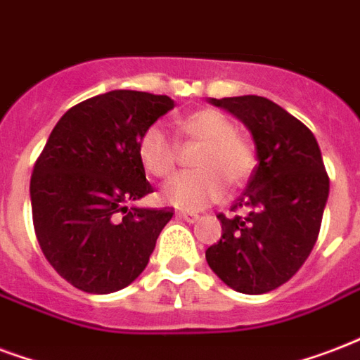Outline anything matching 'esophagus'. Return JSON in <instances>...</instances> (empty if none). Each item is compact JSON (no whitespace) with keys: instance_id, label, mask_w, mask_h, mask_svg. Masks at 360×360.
I'll use <instances>...</instances> for the list:
<instances>
[{"instance_id":"obj_1","label":"esophagus","mask_w":360,"mask_h":360,"mask_svg":"<svg viewBox=\"0 0 360 360\" xmlns=\"http://www.w3.org/2000/svg\"><path fill=\"white\" fill-rule=\"evenodd\" d=\"M181 219H185V221H196L198 219V213H194V211H183V213H179Z\"/></svg>"}]
</instances>
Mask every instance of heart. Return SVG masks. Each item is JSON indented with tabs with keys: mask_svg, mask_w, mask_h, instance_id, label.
I'll list each match as a JSON object with an SVG mask.
<instances>
[{
	"mask_svg": "<svg viewBox=\"0 0 360 360\" xmlns=\"http://www.w3.org/2000/svg\"><path fill=\"white\" fill-rule=\"evenodd\" d=\"M179 134L198 141L192 172L175 175L162 188L164 202L181 210H202L223 198L226 181L245 183L255 166L253 143L236 131L230 117L219 109H198L177 122ZM137 156L147 174L164 179L175 168V147L160 126H149L137 141Z\"/></svg>",
	"mask_w": 360,
	"mask_h": 360,
	"instance_id": "b5f03b06",
	"label": "heart"
}]
</instances>
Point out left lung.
Listing matches in <instances>:
<instances>
[{
	"label": "left lung",
	"instance_id": "obj_1",
	"mask_svg": "<svg viewBox=\"0 0 360 360\" xmlns=\"http://www.w3.org/2000/svg\"><path fill=\"white\" fill-rule=\"evenodd\" d=\"M211 103L236 115L257 145L259 166L232 211L217 219L221 240L205 260L238 292L262 295L287 283L311 253L328 198V175L308 126L262 96H236Z\"/></svg>",
	"mask_w": 360,
	"mask_h": 360
}]
</instances>
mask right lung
Returning <instances> with one entry per match:
<instances>
[{
	"label": "right lung",
	"mask_w": 360,
	"mask_h": 360,
	"mask_svg": "<svg viewBox=\"0 0 360 360\" xmlns=\"http://www.w3.org/2000/svg\"><path fill=\"white\" fill-rule=\"evenodd\" d=\"M174 109L168 96L111 90L65 111L30 181L35 238L77 289L107 295L145 270L172 207H128L153 192L137 141Z\"/></svg>",
	"instance_id": "obj_1"
}]
</instances>
